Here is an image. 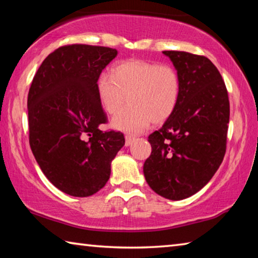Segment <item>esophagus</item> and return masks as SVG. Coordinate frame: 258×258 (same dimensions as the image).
<instances>
[{
  "label": "esophagus",
  "instance_id": "obj_1",
  "mask_svg": "<svg viewBox=\"0 0 258 258\" xmlns=\"http://www.w3.org/2000/svg\"><path fill=\"white\" fill-rule=\"evenodd\" d=\"M133 141H134L133 137H131V135H126L125 137V146L126 147H130L133 143Z\"/></svg>",
  "mask_w": 258,
  "mask_h": 258
}]
</instances>
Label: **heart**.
I'll use <instances>...</instances> for the list:
<instances>
[{
    "instance_id": "heart-1",
    "label": "heart",
    "mask_w": 258,
    "mask_h": 258,
    "mask_svg": "<svg viewBox=\"0 0 258 258\" xmlns=\"http://www.w3.org/2000/svg\"><path fill=\"white\" fill-rule=\"evenodd\" d=\"M97 93L104 111L118 112L126 100L130 103L113 117L111 125L124 132L139 133L152 121L160 124L175 111L181 94V81L175 68L143 60L116 64L111 74L102 73Z\"/></svg>"
}]
</instances>
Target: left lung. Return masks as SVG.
<instances>
[{"label":"left lung","instance_id":"8db88e82","mask_svg":"<svg viewBox=\"0 0 258 258\" xmlns=\"http://www.w3.org/2000/svg\"><path fill=\"white\" fill-rule=\"evenodd\" d=\"M181 81L180 100L163 127L149 135L143 174L156 194L182 200L211 181L226 149L230 103L220 72L206 56L164 51Z\"/></svg>","mask_w":258,"mask_h":258}]
</instances>
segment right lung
<instances>
[{"label": "right lung", "mask_w": 258, "mask_h": 258, "mask_svg": "<svg viewBox=\"0 0 258 258\" xmlns=\"http://www.w3.org/2000/svg\"><path fill=\"white\" fill-rule=\"evenodd\" d=\"M117 53L104 46H61L44 59L30 85V149L47 180L73 197L102 189L125 145L123 133L99 128L107 117L97 81Z\"/></svg>", "instance_id": "obj_1"}]
</instances>
